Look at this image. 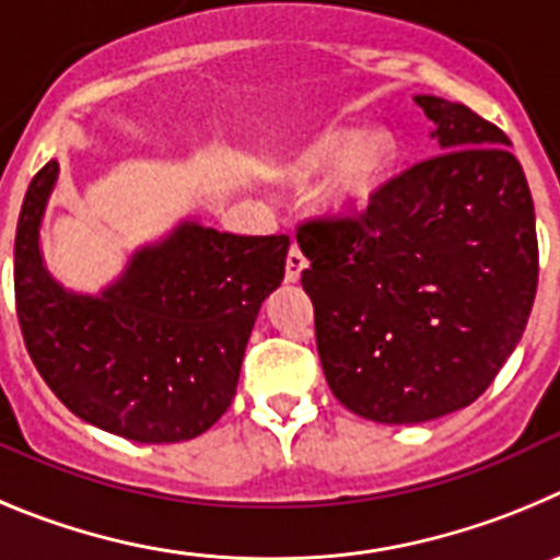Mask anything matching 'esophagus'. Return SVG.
<instances>
[{"instance_id": "1", "label": "esophagus", "mask_w": 560, "mask_h": 560, "mask_svg": "<svg viewBox=\"0 0 560 560\" xmlns=\"http://www.w3.org/2000/svg\"><path fill=\"white\" fill-rule=\"evenodd\" d=\"M306 265H310V261H306V256L301 254L299 245H292L290 254H287V273H284V279L290 281V284H295V281L301 279V273H304V270H306Z\"/></svg>"}]
</instances>
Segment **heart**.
Returning <instances> with one entry per match:
<instances>
[{
  "mask_svg": "<svg viewBox=\"0 0 560 560\" xmlns=\"http://www.w3.org/2000/svg\"><path fill=\"white\" fill-rule=\"evenodd\" d=\"M396 161L399 142L387 128L360 130L354 125H337L287 150L276 164V178L304 189L329 172L317 200L324 211L346 218L374 203L382 186L390 180Z\"/></svg>",
  "mask_w": 560,
  "mask_h": 560,
  "instance_id": "b5f03b06",
  "label": "heart"
}]
</instances>
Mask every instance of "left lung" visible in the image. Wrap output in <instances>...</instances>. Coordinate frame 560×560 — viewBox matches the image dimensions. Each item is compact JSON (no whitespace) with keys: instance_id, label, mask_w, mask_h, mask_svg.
Returning a JSON list of instances; mask_svg holds the SVG:
<instances>
[{"instance_id":"left-lung-1","label":"left lung","mask_w":560,"mask_h":560,"mask_svg":"<svg viewBox=\"0 0 560 560\" xmlns=\"http://www.w3.org/2000/svg\"><path fill=\"white\" fill-rule=\"evenodd\" d=\"M438 155L387 180L365 214L299 229L317 357L340 405L421 424L480 399L530 317L536 214L511 139L418 94Z\"/></svg>"}]
</instances>
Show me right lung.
<instances>
[{"instance_id": "obj_1", "label": "right lung", "mask_w": 560, "mask_h": 560, "mask_svg": "<svg viewBox=\"0 0 560 560\" xmlns=\"http://www.w3.org/2000/svg\"><path fill=\"white\" fill-rule=\"evenodd\" d=\"M58 173L52 159L30 184L13 248L19 324L38 374L105 432L139 443L198 438L234 399L261 301L284 279L290 236L220 234L180 220L136 248L97 295L74 292L42 254Z\"/></svg>"}]
</instances>
